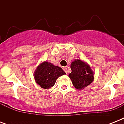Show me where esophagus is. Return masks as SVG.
Listing matches in <instances>:
<instances>
[{"label":"esophagus","instance_id":"1","mask_svg":"<svg viewBox=\"0 0 124 124\" xmlns=\"http://www.w3.org/2000/svg\"><path fill=\"white\" fill-rule=\"evenodd\" d=\"M63 70H64V71L65 72H66V73H68V68H65V67H64V68H63Z\"/></svg>","mask_w":124,"mask_h":124}]
</instances>
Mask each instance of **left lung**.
Here are the masks:
<instances>
[{"mask_svg":"<svg viewBox=\"0 0 124 124\" xmlns=\"http://www.w3.org/2000/svg\"><path fill=\"white\" fill-rule=\"evenodd\" d=\"M71 73L69 77L77 89H83L94 80V73L87 62L80 59H75L71 64Z\"/></svg>","mask_w":124,"mask_h":124,"instance_id":"1","label":"left lung"}]
</instances>
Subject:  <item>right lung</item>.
<instances>
[{"mask_svg":"<svg viewBox=\"0 0 124 124\" xmlns=\"http://www.w3.org/2000/svg\"><path fill=\"white\" fill-rule=\"evenodd\" d=\"M64 75L66 73L62 68L47 61H44L36 68L34 78L42 88L49 89L54 85L56 79Z\"/></svg>","mask_w":124,"mask_h":124,"instance_id":"obj_1","label":"right lung"}]
</instances>
